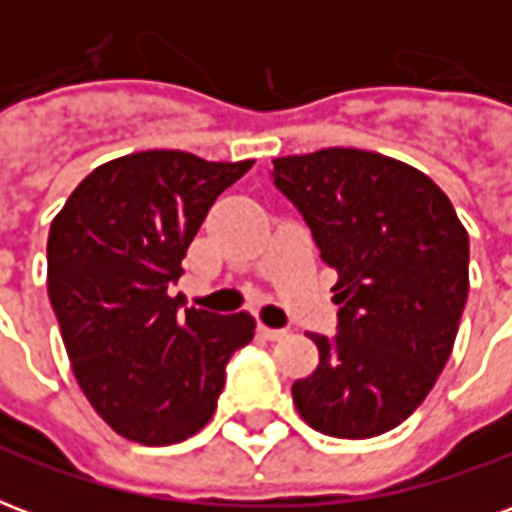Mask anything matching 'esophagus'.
<instances>
[{
	"label": "esophagus",
	"mask_w": 512,
	"mask_h": 512,
	"mask_svg": "<svg viewBox=\"0 0 512 512\" xmlns=\"http://www.w3.org/2000/svg\"><path fill=\"white\" fill-rule=\"evenodd\" d=\"M260 334H263L266 340H282L288 332H285V329H271V326H263V323H260Z\"/></svg>",
	"instance_id": "34e87169"
}]
</instances>
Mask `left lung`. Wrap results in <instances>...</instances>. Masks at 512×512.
<instances>
[{
	"label": "left lung",
	"mask_w": 512,
	"mask_h": 512,
	"mask_svg": "<svg viewBox=\"0 0 512 512\" xmlns=\"http://www.w3.org/2000/svg\"><path fill=\"white\" fill-rule=\"evenodd\" d=\"M271 178L337 271V334H310L321 362L293 403L326 436H381L450 359L469 296L466 227L425 172L370 150L274 158Z\"/></svg>",
	"instance_id": "left-lung-1"
}]
</instances>
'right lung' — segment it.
Segmentation results:
<instances>
[{"label":"right lung","mask_w":512,"mask_h":512,"mask_svg":"<svg viewBox=\"0 0 512 512\" xmlns=\"http://www.w3.org/2000/svg\"><path fill=\"white\" fill-rule=\"evenodd\" d=\"M255 161L145 150L106 161L49 230V299L84 397L109 428L167 447L208 425L249 312L183 310L169 296L216 197Z\"/></svg>","instance_id":"1"}]
</instances>
